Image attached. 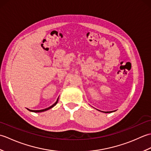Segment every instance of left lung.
I'll list each match as a JSON object with an SVG mask.
<instances>
[{"instance_id":"8db88e82","label":"left lung","mask_w":151,"mask_h":151,"mask_svg":"<svg viewBox=\"0 0 151 151\" xmlns=\"http://www.w3.org/2000/svg\"><path fill=\"white\" fill-rule=\"evenodd\" d=\"M100 111V110H99ZM102 111V112H104V113H111V112L113 111Z\"/></svg>"}]
</instances>
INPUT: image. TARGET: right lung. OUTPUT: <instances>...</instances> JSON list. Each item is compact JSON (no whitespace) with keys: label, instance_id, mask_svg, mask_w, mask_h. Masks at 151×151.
Segmentation results:
<instances>
[{"label":"right lung","instance_id":"add662e5","mask_svg":"<svg viewBox=\"0 0 151 151\" xmlns=\"http://www.w3.org/2000/svg\"><path fill=\"white\" fill-rule=\"evenodd\" d=\"M58 99H59V97L57 99V101H56V102H55V103H54V104H52V106H50V107H49V108H45V109H43V110H29V109H28V110L29 111H32V112H36V113H39V112H43V111H47V110H49V109H51L52 108H53L54 106H56V104L58 103Z\"/></svg>","mask_w":151,"mask_h":151}]
</instances>
